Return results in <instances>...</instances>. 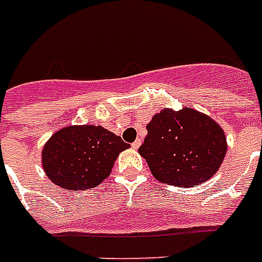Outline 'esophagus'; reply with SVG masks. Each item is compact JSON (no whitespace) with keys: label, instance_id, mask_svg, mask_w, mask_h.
<instances>
[{"label":"esophagus","instance_id":"1","mask_svg":"<svg viewBox=\"0 0 262 262\" xmlns=\"http://www.w3.org/2000/svg\"><path fill=\"white\" fill-rule=\"evenodd\" d=\"M140 145H141V139H137L135 143L132 144V148H133V149H139Z\"/></svg>","mask_w":262,"mask_h":262}]
</instances>
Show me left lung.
Returning a JSON list of instances; mask_svg holds the SVG:
<instances>
[{"label": "left lung", "mask_w": 262, "mask_h": 262, "mask_svg": "<svg viewBox=\"0 0 262 262\" xmlns=\"http://www.w3.org/2000/svg\"><path fill=\"white\" fill-rule=\"evenodd\" d=\"M139 148L158 181L179 187L201 185L223 163L227 141L211 117L194 110L166 108L152 117Z\"/></svg>", "instance_id": "left-lung-1"}]
</instances>
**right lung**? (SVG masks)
I'll return each mask as SVG.
<instances>
[{
	"label": "right lung",
	"mask_w": 262,
	"mask_h": 262,
	"mask_svg": "<svg viewBox=\"0 0 262 262\" xmlns=\"http://www.w3.org/2000/svg\"><path fill=\"white\" fill-rule=\"evenodd\" d=\"M130 145L103 126L75 125L55 132L42 149L47 178L68 190L98 186Z\"/></svg>",
	"instance_id": "obj_1"
}]
</instances>
